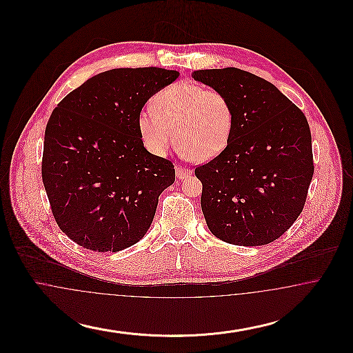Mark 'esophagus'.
Segmentation results:
<instances>
[{"label":"esophagus","mask_w":353,"mask_h":353,"mask_svg":"<svg viewBox=\"0 0 353 353\" xmlns=\"http://www.w3.org/2000/svg\"><path fill=\"white\" fill-rule=\"evenodd\" d=\"M190 170H188V169L181 168V167H176V176H177V179H180V180H184L186 179L188 176H190Z\"/></svg>","instance_id":"esophagus-1"}]
</instances>
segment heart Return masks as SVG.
I'll list each match as a JSON object with an SVG mask.
<instances>
[{
    "instance_id": "heart-1",
    "label": "heart",
    "mask_w": 353,
    "mask_h": 353,
    "mask_svg": "<svg viewBox=\"0 0 353 353\" xmlns=\"http://www.w3.org/2000/svg\"><path fill=\"white\" fill-rule=\"evenodd\" d=\"M151 105L139 114L137 130L154 156H165L174 136L185 156L200 163L216 159L230 143L234 108L219 90L179 82L159 91Z\"/></svg>"
}]
</instances>
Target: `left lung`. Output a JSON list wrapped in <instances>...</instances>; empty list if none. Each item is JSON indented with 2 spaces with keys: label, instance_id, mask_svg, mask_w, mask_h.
Instances as JSON below:
<instances>
[{
  "label": "left lung",
  "instance_id": "1",
  "mask_svg": "<svg viewBox=\"0 0 353 353\" xmlns=\"http://www.w3.org/2000/svg\"><path fill=\"white\" fill-rule=\"evenodd\" d=\"M192 78L228 95L234 108L229 145L196 168L209 230L238 246L278 239L302 213L314 174L302 111L275 85L235 68L197 70Z\"/></svg>",
  "mask_w": 353,
  "mask_h": 353
}]
</instances>
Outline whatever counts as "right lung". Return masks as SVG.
<instances>
[{"instance_id": "1", "label": "right lung", "mask_w": 353, "mask_h": 353, "mask_svg": "<svg viewBox=\"0 0 353 353\" xmlns=\"http://www.w3.org/2000/svg\"><path fill=\"white\" fill-rule=\"evenodd\" d=\"M177 78L179 71L160 68L108 70L52 111L42 180L58 226L84 249L120 252L148 232L174 167L144 148L137 117Z\"/></svg>"}]
</instances>
